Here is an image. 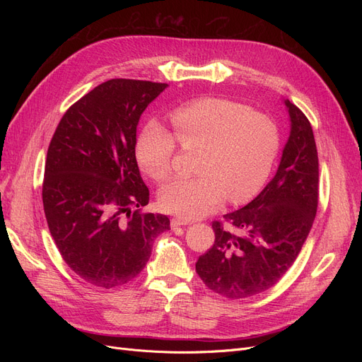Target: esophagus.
<instances>
[{
	"mask_svg": "<svg viewBox=\"0 0 362 362\" xmlns=\"http://www.w3.org/2000/svg\"><path fill=\"white\" fill-rule=\"evenodd\" d=\"M187 224H191V221L186 218H180V217L171 218V221H170V226L173 227V229H176V227H180V226H187Z\"/></svg>",
	"mask_w": 362,
	"mask_h": 362,
	"instance_id": "esophagus-1",
	"label": "esophagus"
}]
</instances>
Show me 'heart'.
<instances>
[{
	"mask_svg": "<svg viewBox=\"0 0 362 362\" xmlns=\"http://www.w3.org/2000/svg\"><path fill=\"white\" fill-rule=\"evenodd\" d=\"M173 133L151 120L139 132L135 154L156 182L165 180L177 151L198 148L194 177H176L160 191L164 211L187 220L214 213L226 197L242 202L270 176L280 146L279 127L267 114L224 98H199L170 114Z\"/></svg>",
	"mask_w": 362,
	"mask_h": 362,
	"instance_id": "obj_1",
	"label": "heart"
}]
</instances>
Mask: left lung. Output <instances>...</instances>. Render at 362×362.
Returning a JSON list of instances; mask_svg holds the SVG:
<instances>
[{
    "mask_svg": "<svg viewBox=\"0 0 362 362\" xmlns=\"http://www.w3.org/2000/svg\"><path fill=\"white\" fill-rule=\"evenodd\" d=\"M291 136L273 180L240 210L213 221L216 240L195 264L208 289L227 298L258 295L286 274L318 205V156L310 120L289 100Z\"/></svg>",
    "mask_w": 362,
    "mask_h": 362,
    "instance_id": "left-lung-1",
    "label": "left lung"
}]
</instances>
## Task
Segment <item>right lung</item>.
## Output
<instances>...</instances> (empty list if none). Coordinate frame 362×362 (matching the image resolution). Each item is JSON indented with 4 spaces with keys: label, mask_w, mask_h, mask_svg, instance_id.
<instances>
[{
    "label": "right lung",
    "mask_w": 362,
    "mask_h": 362,
    "mask_svg": "<svg viewBox=\"0 0 362 362\" xmlns=\"http://www.w3.org/2000/svg\"><path fill=\"white\" fill-rule=\"evenodd\" d=\"M167 83L107 81L76 101L47 152L42 202L49 233L69 267L92 286L135 279L167 216L142 213L149 202L135 156L136 126Z\"/></svg>",
    "instance_id": "right-lung-1"
}]
</instances>
